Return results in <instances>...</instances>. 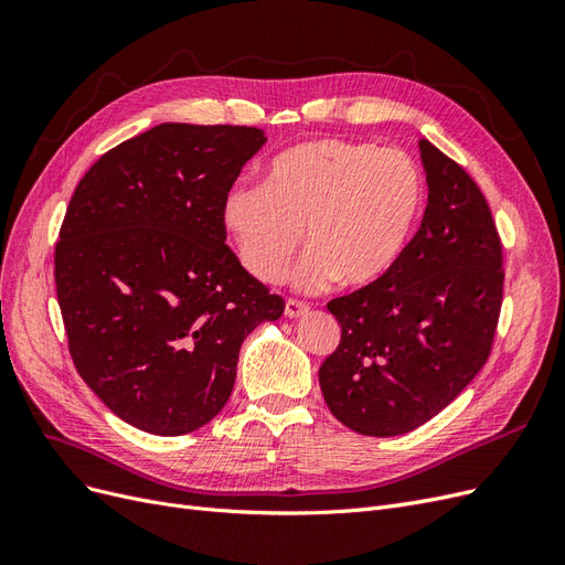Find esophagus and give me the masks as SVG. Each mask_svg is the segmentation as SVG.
I'll list each match as a JSON object with an SVG mask.
<instances>
[{"mask_svg":"<svg viewBox=\"0 0 565 565\" xmlns=\"http://www.w3.org/2000/svg\"><path fill=\"white\" fill-rule=\"evenodd\" d=\"M303 313H309V303L299 301V299H287L285 301V316L287 318H301Z\"/></svg>","mask_w":565,"mask_h":565,"instance_id":"obj_1","label":"esophagus"}]
</instances>
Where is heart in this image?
Wrapping results in <instances>:
<instances>
[{"label": "heart", "mask_w": 565, "mask_h": 565, "mask_svg": "<svg viewBox=\"0 0 565 565\" xmlns=\"http://www.w3.org/2000/svg\"><path fill=\"white\" fill-rule=\"evenodd\" d=\"M422 198V174L403 150L318 139L278 152L264 183H233L221 226L256 280H280L306 237L297 287H367L401 259Z\"/></svg>", "instance_id": "b5f03b06"}]
</instances>
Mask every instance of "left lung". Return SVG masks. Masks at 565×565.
<instances>
[{"instance_id":"1","label":"left lung","mask_w":565,"mask_h":565,"mask_svg":"<svg viewBox=\"0 0 565 565\" xmlns=\"http://www.w3.org/2000/svg\"><path fill=\"white\" fill-rule=\"evenodd\" d=\"M419 156V231L382 280L328 303L341 341L320 388L363 436L407 434L450 405L486 365L500 318L502 243L481 188L426 139Z\"/></svg>"}]
</instances>
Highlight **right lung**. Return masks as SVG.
Returning <instances> with one entry per match:
<instances>
[{"instance_id":"right-lung-1","label":"right lung","mask_w":565,"mask_h":565,"mask_svg":"<svg viewBox=\"0 0 565 565\" xmlns=\"http://www.w3.org/2000/svg\"><path fill=\"white\" fill-rule=\"evenodd\" d=\"M266 143L256 127L164 122L77 183L56 295L79 377L113 413L183 436L226 405L245 337L285 301L237 262L221 200Z\"/></svg>"}]
</instances>
